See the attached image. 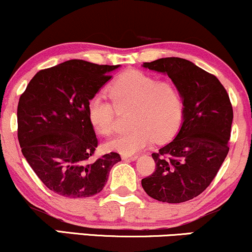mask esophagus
I'll return each mask as SVG.
<instances>
[{
  "label": "esophagus",
  "mask_w": 252,
  "mask_h": 252,
  "mask_svg": "<svg viewBox=\"0 0 252 252\" xmlns=\"http://www.w3.org/2000/svg\"><path fill=\"white\" fill-rule=\"evenodd\" d=\"M121 158L124 159V160H135V159L138 158L137 155H124Z\"/></svg>",
  "instance_id": "1"
}]
</instances>
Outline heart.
I'll return each mask as SVG.
<instances>
[{"mask_svg": "<svg viewBox=\"0 0 252 252\" xmlns=\"http://www.w3.org/2000/svg\"><path fill=\"white\" fill-rule=\"evenodd\" d=\"M111 102L101 96L88 101L87 114L94 131L111 135L117 131L118 112L131 111L128 132L112 139L107 149L133 155L155 141L166 143L174 137L184 117V99L179 87L171 81H158L140 70H126L107 86Z\"/></svg>", "mask_w": 252, "mask_h": 252, "instance_id": "1", "label": "heart"}]
</instances>
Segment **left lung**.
<instances>
[{"label":"left lung","mask_w":252,"mask_h":252,"mask_svg":"<svg viewBox=\"0 0 252 252\" xmlns=\"http://www.w3.org/2000/svg\"><path fill=\"white\" fill-rule=\"evenodd\" d=\"M143 66L167 74L184 99V121L177 137L152 153L156 170L141 179L150 197L184 203L211 184L229 152L233 119L229 94L214 74L191 61L164 58Z\"/></svg>","instance_id":"1"}]
</instances>
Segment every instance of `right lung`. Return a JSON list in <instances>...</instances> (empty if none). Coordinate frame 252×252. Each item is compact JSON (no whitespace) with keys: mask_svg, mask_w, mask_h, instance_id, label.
Here are the masks:
<instances>
[{"mask_svg":"<svg viewBox=\"0 0 252 252\" xmlns=\"http://www.w3.org/2000/svg\"><path fill=\"white\" fill-rule=\"evenodd\" d=\"M118 66L69 60L41 69L21 94L17 138L26 160L50 191L68 198L99 193L121 160L111 152L94 159L97 139L88 101Z\"/></svg>","mask_w":252,"mask_h":252,"instance_id":"1","label":"right lung"}]
</instances>
